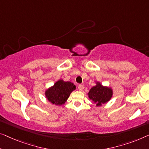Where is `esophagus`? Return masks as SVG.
<instances>
[{"label":"esophagus","instance_id":"esophagus-1","mask_svg":"<svg viewBox=\"0 0 149 149\" xmlns=\"http://www.w3.org/2000/svg\"><path fill=\"white\" fill-rule=\"evenodd\" d=\"M77 88H78L79 91H82L84 90V86L81 85V84H79L78 87H77Z\"/></svg>","mask_w":149,"mask_h":149}]
</instances>
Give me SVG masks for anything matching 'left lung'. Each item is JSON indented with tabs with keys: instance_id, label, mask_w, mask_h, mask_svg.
Masks as SVG:
<instances>
[{
	"instance_id": "obj_1",
	"label": "left lung",
	"mask_w": 149,
	"mask_h": 149,
	"mask_svg": "<svg viewBox=\"0 0 149 149\" xmlns=\"http://www.w3.org/2000/svg\"><path fill=\"white\" fill-rule=\"evenodd\" d=\"M88 96L96 106H100L102 104H105L110 100L112 96V91L110 88L104 87L97 82L96 86L91 88Z\"/></svg>"
}]
</instances>
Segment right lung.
<instances>
[{"mask_svg":"<svg viewBox=\"0 0 149 149\" xmlns=\"http://www.w3.org/2000/svg\"><path fill=\"white\" fill-rule=\"evenodd\" d=\"M75 89V86L70 81L59 80L53 87L45 92L47 98L52 104L62 105L65 102L71 92Z\"/></svg>","mask_w":149,"mask_h":149,"instance_id":"obj_1","label":"right lung"}]
</instances>
